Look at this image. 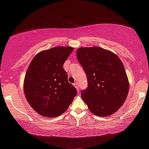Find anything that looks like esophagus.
Returning a JSON list of instances; mask_svg holds the SVG:
<instances>
[{"mask_svg": "<svg viewBox=\"0 0 149 149\" xmlns=\"http://www.w3.org/2000/svg\"><path fill=\"white\" fill-rule=\"evenodd\" d=\"M74 85L75 86V87L76 88V89H77V92H79V86H78V85H77V83H74Z\"/></svg>", "mask_w": 149, "mask_h": 149, "instance_id": "1", "label": "esophagus"}]
</instances>
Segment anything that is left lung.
I'll use <instances>...</instances> for the list:
<instances>
[{"label": "left lung", "instance_id": "left-lung-1", "mask_svg": "<svg viewBox=\"0 0 149 149\" xmlns=\"http://www.w3.org/2000/svg\"><path fill=\"white\" fill-rule=\"evenodd\" d=\"M76 54L87 79V88L81 91L83 100L96 116L114 114L122 107L129 91L122 61L113 52L98 47H81Z\"/></svg>", "mask_w": 149, "mask_h": 149}]
</instances>
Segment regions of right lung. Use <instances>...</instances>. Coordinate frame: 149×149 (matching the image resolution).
<instances>
[{"label": "right lung", "mask_w": 149, "mask_h": 149, "mask_svg": "<svg viewBox=\"0 0 149 149\" xmlns=\"http://www.w3.org/2000/svg\"><path fill=\"white\" fill-rule=\"evenodd\" d=\"M74 48L56 47L39 52L27 70L24 79L25 96L39 114L56 117L73 102L77 90L68 82L63 65Z\"/></svg>", "instance_id": "1"}]
</instances>
